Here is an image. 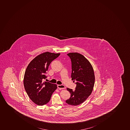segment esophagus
Returning <instances> with one entry per match:
<instances>
[{
    "label": "esophagus",
    "mask_w": 130,
    "mask_h": 130,
    "mask_svg": "<svg viewBox=\"0 0 130 130\" xmlns=\"http://www.w3.org/2000/svg\"><path fill=\"white\" fill-rule=\"evenodd\" d=\"M57 87L59 89H64L66 88V87L63 85H58Z\"/></svg>",
    "instance_id": "obj_1"
}]
</instances>
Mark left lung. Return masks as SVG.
I'll list each match as a JSON object with an SVG mask.
<instances>
[{
  "mask_svg": "<svg viewBox=\"0 0 130 130\" xmlns=\"http://www.w3.org/2000/svg\"><path fill=\"white\" fill-rule=\"evenodd\" d=\"M72 64L71 77L73 82H76V90L67 88L71 97L66 103L72 106L80 105L91 95L93 89L95 77L93 69L90 62L82 54L76 53H68Z\"/></svg>",
  "mask_w": 130,
  "mask_h": 130,
  "instance_id": "8db88e82",
  "label": "left lung"
}]
</instances>
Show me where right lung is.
I'll return each instance as SVG.
<instances>
[{"label":"right lung","mask_w":130,"mask_h":130,"mask_svg":"<svg viewBox=\"0 0 130 130\" xmlns=\"http://www.w3.org/2000/svg\"><path fill=\"white\" fill-rule=\"evenodd\" d=\"M60 53L45 52L35 57L28 64L24 78V88L33 102L43 106L50 100L57 88L56 84L43 82L51 62L59 56Z\"/></svg>","instance_id":"obj_1"}]
</instances>
